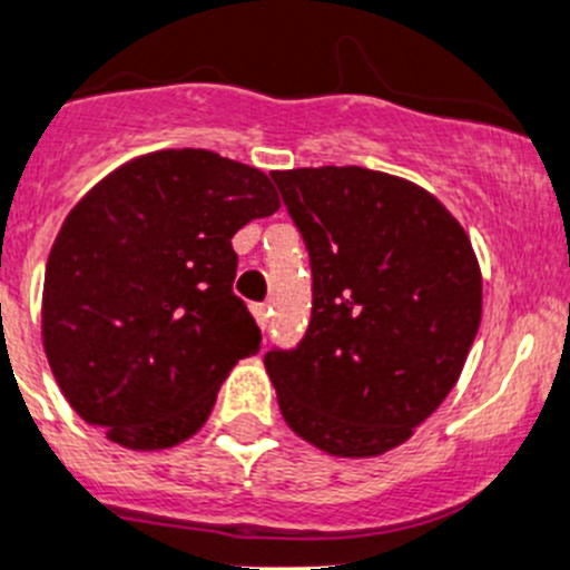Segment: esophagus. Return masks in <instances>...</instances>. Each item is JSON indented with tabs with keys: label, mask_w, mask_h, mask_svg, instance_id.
Wrapping results in <instances>:
<instances>
[{
	"label": "esophagus",
	"mask_w": 570,
	"mask_h": 570,
	"mask_svg": "<svg viewBox=\"0 0 570 570\" xmlns=\"http://www.w3.org/2000/svg\"><path fill=\"white\" fill-rule=\"evenodd\" d=\"M249 309H253V317H255V323H258L261 328H267V321H269V309H267V303H253V306H249Z\"/></svg>",
	"instance_id": "34e87169"
}]
</instances>
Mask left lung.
<instances>
[{
  "label": "left lung",
  "mask_w": 570,
  "mask_h": 570,
  "mask_svg": "<svg viewBox=\"0 0 570 570\" xmlns=\"http://www.w3.org/2000/svg\"><path fill=\"white\" fill-rule=\"evenodd\" d=\"M312 261V321L264 365L284 422L340 459L405 444L481 326L470 236L433 194L360 165L273 171Z\"/></svg>",
  "instance_id": "left-lung-1"
}]
</instances>
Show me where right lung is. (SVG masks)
I'll use <instances>...</instances> for the list:
<instances>
[{
    "mask_svg": "<svg viewBox=\"0 0 570 570\" xmlns=\"http://www.w3.org/2000/svg\"><path fill=\"white\" fill-rule=\"evenodd\" d=\"M278 207L258 168L165 148L69 210L47 258L41 340L83 422L129 450H168L207 422L233 365L261 348L233 295L230 238Z\"/></svg>",
    "mask_w": 570,
    "mask_h": 570,
    "instance_id": "add662e5",
    "label": "right lung"
}]
</instances>
